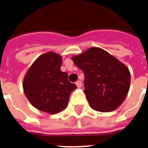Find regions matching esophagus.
<instances>
[{
    "mask_svg": "<svg viewBox=\"0 0 148 148\" xmlns=\"http://www.w3.org/2000/svg\"><path fill=\"white\" fill-rule=\"evenodd\" d=\"M75 85L77 86V87H79H79H81V86H82V82H81L80 80L76 81V82H75Z\"/></svg>",
    "mask_w": 148,
    "mask_h": 148,
    "instance_id": "esophagus-1",
    "label": "esophagus"
}]
</instances>
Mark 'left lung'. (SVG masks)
<instances>
[{"instance_id":"obj_1","label":"left lung","mask_w":148,"mask_h":148,"mask_svg":"<svg viewBox=\"0 0 148 148\" xmlns=\"http://www.w3.org/2000/svg\"><path fill=\"white\" fill-rule=\"evenodd\" d=\"M72 60L84 73V92L93 109L110 112L123 104L130 86L126 65L100 47H90Z\"/></svg>"}]
</instances>
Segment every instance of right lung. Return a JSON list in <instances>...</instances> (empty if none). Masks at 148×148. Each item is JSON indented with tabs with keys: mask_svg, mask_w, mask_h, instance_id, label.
<instances>
[{
	"mask_svg": "<svg viewBox=\"0 0 148 148\" xmlns=\"http://www.w3.org/2000/svg\"><path fill=\"white\" fill-rule=\"evenodd\" d=\"M62 58L53 51L36 58L23 79L24 94L33 107L40 111L57 114L68 106L70 94L76 89L70 83L68 73L60 68Z\"/></svg>",
	"mask_w": 148,
	"mask_h": 148,
	"instance_id": "right-lung-1",
	"label": "right lung"
}]
</instances>
